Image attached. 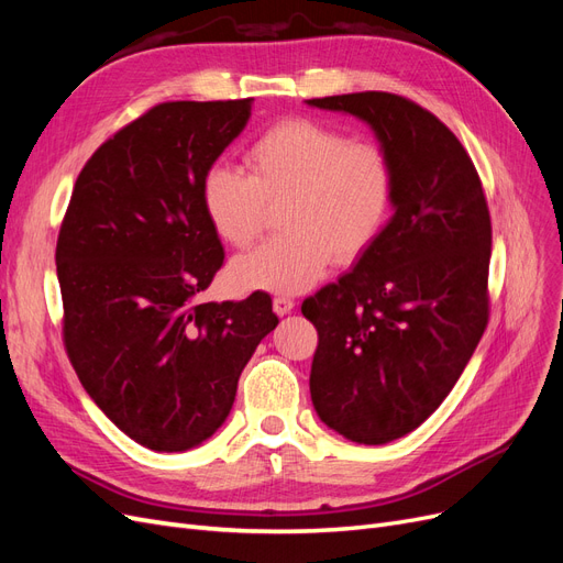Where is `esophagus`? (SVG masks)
I'll return each mask as SVG.
<instances>
[{"instance_id": "esophagus-1", "label": "esophagus", "mask_w": 563, "mask_h": 563, "mask_svg": "<svg viewBox=\"0 0 563 563\" xmlns=\"http://www.w3.org/2000/svg\"><path fill=\"white\" fill-rule=\"evenodd\" d=\"M294 308H296V300L286 294H279L275 300H272V310H275L279 317L288 314Z\"/></svg>"}]
</instances>
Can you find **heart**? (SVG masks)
<instances>
[{
    "label": "heart",
    "mask_w": 563,
    "mask_h": 563,
    "mask_svg": "<svg viewBox=\"0 0 563 563\" xmlns=\"http://www.w3.org/2000/svg\"><path fill=\"white\" fill-rule=\"evenodd\" d=\"M249 176L213 164L201 178V209L232 249H249L282 207L286 232L236 258L230 277L251 291L298 294L314 286L333 258L350 265L368 253L395 211L397 174L387 150L345 131L286 119L246 150Z\"/></svg>",
    "instance_id": "1"
}]
</instances>
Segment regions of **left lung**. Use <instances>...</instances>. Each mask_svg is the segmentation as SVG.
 Listing matches in <instances>:
<instances>
[{"instance_id":"8db88e82","label":"left lung","mask_w":563,"mask_h":563,"mask_svg":"<svg viewBox=\"0 0 563 563\" xmlns=\"http://www.w3.org/2000/svg\"><path fill=\"white\" fill-rule=\"evenodd\" d=\"M308 103L364 119L395 164L387 230L300 308L319 333V418L356 444H387L437 411L486 331L488 203L463 143L413 100L362 91Z\"/></svg>"}]
</instances>
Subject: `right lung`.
<instances>
[{
    "label": "right lung",
    "instance_id": "obj_1",
    "mask_svg": "<svg viewBox=\"0 0 563 563\" xmlns=\"http://www.w3.org/2000/svg\"><path fill=\"white\" fill-rule=\"evenodd\" d=\"M249 114L251 98L150 108L84 164L63 216L65 352L100 411L152 451H187L225 422L279 321L263 291L199 300L225 261L201 178Z\"/></svg>",
    "mask_w": 563,
    "mask_h": 563
}]
</instances>
